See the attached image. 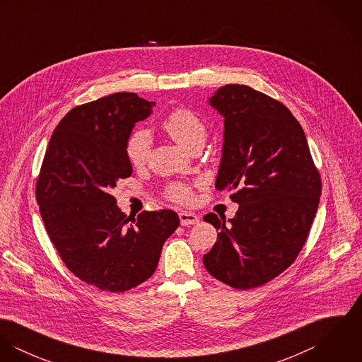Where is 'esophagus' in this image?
Segmentation results:
<instances>
[{
    "mask_svg": "<svg viewBox=\"0 0 362 362\" xmlns=\"http://www.w3.org/2000/svg\"><path fill=\"white\" fill-rule=\"evenodd\" d=\"M180 221L182 226H191V224H198L201 221V217L192 211L182 210L180 213Z\"/></svg>",
    "mask_w": 362,
    "mask_h": 362,
    "instance_id": "obj_1",
    "label": "esophagus"
}]
</instances>
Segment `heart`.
<instances>
[{
    "mask_svg": "<svg viewBox=\"0 0 362 362\" xmlns=\"http://www.w3.org/2000/svg\"><path fill=\"white\" fill-rule=\"evenodd\" d=\"M161 129L185 151L197 144H204L206 139L205 122L188 108H177L171 111L161 122ZM125 153L132 165L139 167L145 164L151 153L149 134L144 129L131 134L127 141ZM168 195L177 201H188L191 198L189 189L182 184L171 185Z\"/></svg>",
    "mask_w": 362,
    "mask_h": 362,
    "instance_id": "obj_1",
    "label": "heart"
}]
</instances>
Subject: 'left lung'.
<instances>
[{
	"instance_id": "left-lung-1",
	"label": "left lung",
	"mask_w": 362,
	"mask_h": 362,
	"mask_svg": "<svg viewBox=\"0 0 362 362\" xmlns=\"http://www.w3.org/2000/svg\"><path fill=\"white\" fill-rule=\"evenodd\" d=\"M209 104L224 118L217 189L233 191L238 211L209 213L217 241L207 272L240 290L283 273L303 250L320 198V177L303 127L284 104L245 85L218 88Z\"/></svg>"
}]
</instances>
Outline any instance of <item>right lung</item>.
<instances>
[{
  "label": "right lung",
  "mask_w": 362,
  "mask_h": 362,
  "mask_svg": "<svg viewBox=\"0 0 362 362\" xmlns=\"http://www.w3.org/2000/svg\"><path fill=\"white\" fill-rule=\"evenodd\" d=\"M155 104L124 92L72 108L42 164L36 199L52 245L76 277L103 291L122 293L148 280L180 226L167 209L127 216L108 194L132 174L127 141Z\"/></svg>",
  "instance_id": "add662e5"
}]
</instances>
